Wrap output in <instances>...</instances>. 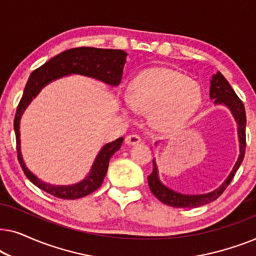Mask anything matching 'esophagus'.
I'll return each mask as SVG.
<instances>
[{
    "label": "esophagus",
    "mask_w": 256,
    "mask_h": 256,
    "mask_svg": "<svg viewBox=\"0 0 256 256\" xmlns=\"http://www.w3.org/2000/svg\"><path fill=\"white\" fill-rule=\"evenodd\" d=\"M124 141H126V144L135 146V144H138V143L141 142V138H140L138 135L132 134V135H128L127 138H126Z\"/></svg>",
    "instance_id": "obj_1"
}]
</instances>
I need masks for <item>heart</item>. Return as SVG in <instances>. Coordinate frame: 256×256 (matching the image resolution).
I'll list each match as a JSON object with an SVG mask.
<instances>
[{"label": "heart", "instance_id": "b5f03b06", "mask_svg": "<svg viewBox=\"0 0 256 256\" xmlns=\"http://www.w3.org/2000/svg\"><path fill=\"white\" fill-rule=\"evenodd\" d=\"M202 94L197 84L183 73L166 68L143 71L132 84L130 106L152 112L160 127H180L194 116L202 106Z\"/></svg>", "mask_w": 256, "mask_h": 256}]
</instances>
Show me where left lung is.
<instances>
[{"instance_id":"left-lung-1","label":"left lung","mask_w":256,"mask_h":256,"mask_svg":"<svg viewBox=\"0 0 256 256\" xmlns=\"http://www.w3.org/2000/svg\"><path fill=\"white\" fill-rule=\"evenodd\" d=\"M210 98L214 100V104H225L232 112L234 118L238 124V135H239L240 142V155L238 158L233 170L230 171V176L224 182L222 186L216 190L205 194L197 196H188L174 192L160 183L158 180V174H157V166L155 160H152V172L148 176V184L150 191L155 197L168 206L172 208H199V206L206 205L216 199H218L222 192L226 190L230 182H232L234 174L239 169L240 164L242 163L244 152H246V112H244V102L240 98L236 96L232 86L230 85L225 76L218 72L216 74L212 76L211 87H210Z\"/></svg>"}]
</instances>
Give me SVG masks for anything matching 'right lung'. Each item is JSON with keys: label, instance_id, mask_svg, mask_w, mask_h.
Wrapping results in <instances>:
<instances>
[{"label": "right lung", "instance_id": "1", "mask_svg": "<svg viewBox=\"0 0 256 256\" xmlns=\"http://www.w3.org/2000/svg\"><path fill=\"white\" fill-rule=\"evenodd\" d=\"M127 54L122 50H112V48H74L66 50L62 54L51 58L34 70L31 73L24 88L23 96L20 98L17 106L15 118H14V129L16 135V149L17 158L31 183H34L40 190L50 194L60 199H78L92 194L99 188L106 176L108 164L110 157L120 149L124 138H120L116 141L107 143L101 149L99 155L94 160L90 174L80 183L70 186H54L44 183L38 180L34 174H31L20 155V120L23 112L31 102L32 98L38 94L43 87L52 80L60 78L68 74H82L92 76L98 80L108 84L112 86H118L121 82L122 72L126 64Z\"/></svg>", "mask_w": 256, "mask_h": 256}]
</instances>
